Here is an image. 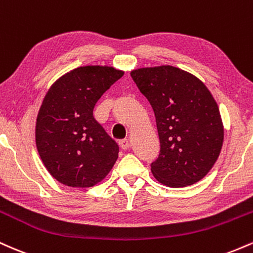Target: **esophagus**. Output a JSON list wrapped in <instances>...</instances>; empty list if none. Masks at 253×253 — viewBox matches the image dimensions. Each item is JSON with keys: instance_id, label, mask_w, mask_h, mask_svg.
Listing matches in <instances>:
<instances>
[{"instance_id": "esophagus-1", "label": "esophagus", "mask_w": 253, "mask_h": 253, "mask_svg": "<svg viewBox=\"0 0 253 253\" xmlns=\"http://www.w3.org/2000/svg\"><path fill=\"white\" fill-rule=\"evenodd\" d=\"M119 145H120L121 149L126 150L127 147L129 146V141H128V139H120V140H119Z\"/></svg>"}]
</instances>
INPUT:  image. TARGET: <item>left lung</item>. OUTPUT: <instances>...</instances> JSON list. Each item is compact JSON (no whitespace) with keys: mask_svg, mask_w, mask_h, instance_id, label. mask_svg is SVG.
<instances>
[{"mask_svg":"<svg viewBox=\"0 0 253 253\" xmlns=\"http://www.w3.org/2000/svg\"><path fill=\"white\" fill-rule=\"evenodd\" d=\"M155 112L161 152L151 163L153 176L168 187L199 182L221 151L219 108L199 78L170 65L130 72Z\"/></svg>","mask_w":253,"mask_h":253,"instance_id":"obj_1","label":"left lung"}]
</instances>
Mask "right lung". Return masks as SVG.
Here are the masks:
<instances>
[{"instance_id":"1","label":"right lung","mask_w":253,"mask_h":253,"mask_svg":"<svg viewBox=\"0 0 253 253\" xmlns=\"http://www.w3.org/2000/svg\"><path fill=\"white\" fill-rule=\"evenodd\" d=\"M124 71L82 66L60 77L46 94L37 119L36 141L43 165L58 182L88 188L108 175L119 145L95 120V104Z\"/></svg>"}]
</instances>
